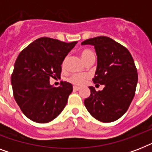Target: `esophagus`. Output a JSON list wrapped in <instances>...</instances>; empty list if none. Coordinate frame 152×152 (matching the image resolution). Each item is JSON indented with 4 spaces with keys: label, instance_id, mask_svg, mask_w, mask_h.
<instances>
[{
    "label": "esophagus",
    "instance_id": "34e87169",
    "mask_svg": "<svg viewBox=\"0 0 152 152\" xmlns=\"http://www.w3.org/2000/svg\"><path fill=\"white\" fill-rule=\"evenodd\" d=\"M81 88L80 87H77V86H74L73 87V90L75 91H79V90H80Z\"/></svg>",
    "mask_w": 152,
    "mask_h": 152
}]
</instances>
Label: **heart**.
<instances>
[{
    "label": "heart",
    "mask_w": 152,
    "mask_h": 152,
    "mask_svg": "<svg viewBox=\"0 0 152 152\" xmlns=\"http://www.w3.org/2000/svg\"><path fill=\"white\" fill-rule=\"evenodd\" d=\"M95 57V55L92 52L89 50H83L81 52V57L84 61H87L88 59H90L91 57ZM67 58L64 60L63 61V66H64V64H66ZM88 78V76L87 75H80V74H73L69 77V80L73 84L76 85H82L85 83V81L87 80V79Z\"/></svg>",
    "instance_id": "b5f03b06"
}]
</instances>
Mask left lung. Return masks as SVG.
Here are the masks:
<instances>
[{
    "label": "left lung",
    "instance_id": "left-lung-1",
    "mask_svg": "<svg viewBox=\"0 0 152 152\" xmlns=\"http://www.w3.org/2000/svg\"><path fill=\"white\" fill-rule=\"evenodd\" d=\"M81 45L95 47L98 64L93 82L105 86L99 91L89 87L86 108L102 122L118 120L128 110L136 92L138 74L132 55L125 46L106 36L87 39Z\"/></svg>",
    "mask_w": 152,
    "mask_h": 152
}]
</instances>
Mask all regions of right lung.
Instances as JSON below:
<instances>
[{
    "instance_id": "add662e5",
    "label": "right lung",
    "mask_w": 152,
    "mask_h": 152,
    "mask_svg": "<svg viewBox=\"0 0 152 152\" xmlns=\"http://www.w3.org/2000/svg\"><path fill=\"white\" fill-rule=\"evenodd\" d=\"M76 43L42 37L19 54L11 83L15 102L30 120L50 122L66 106L72 85L61 81L56 88L50 84V80L61 76L62 62Z\"/></svg>"
}]
</instances>
